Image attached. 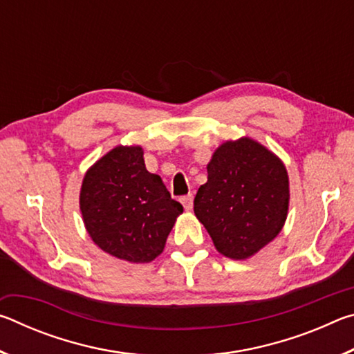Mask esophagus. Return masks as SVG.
<instances>
[{
	"label": "esophagus",
	"instance_id": "obj_1",
	"mask_svg": "<svg viewBox=\"0 0 354 354\" xmlns=\"http://www.w3.org/2000/svg\"><path fill=\"white\" fill-rule=\"evenodd\" d=\"M181 203L185 211H190L192 207H194V195H185L181 198Z\"/></svg>",
	"mask_w": 354,
	"mask_h": 354
}]
</instances>
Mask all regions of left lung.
Returning <instances> with one entry per match:
<instances>
[{"instance_id":"8db88e82","label":"left lung","mask_w":354,"mask_h":354,"mask_svg":"<svg viewBox=\"0 0 354 354\" xmlns=\"http://www.w3.org/2000/svg\"><path fill=\"white\" fill-rule=\"evenodd\" d=\"M194 211L230 259L245 261L270 243L289 212V175L277 154L250 137L226 140L207 164Z\"/></svg>"}]
</instances>
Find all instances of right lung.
Masks as SVG:
<instances>
[{"label": "right lung", "mask_w": 354, "mask_h": 354, "mask_svg": "<svg viewBox=\"0 0 354 354\" xmlns=\"http://www.w3.org/2000/svg\"><path fill=\"white\" fill-rule=\"evenodd\" d=\"M84 226L95 245L117 259L154 261L183 206L159 175L149 173L139 145H118L86 171L80 192Z\"/></svg>", "instance_id": "right-lung-1"}]
</instances>
